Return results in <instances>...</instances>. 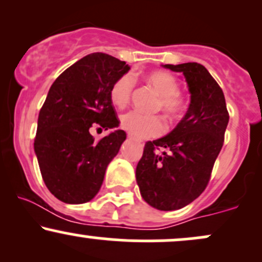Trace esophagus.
Masks as SVG:
<instances>
[{"label": "esophagus", "instance_id": "esophagus-1", "mask_svg": "<svg viewBox=\"0 0 262 262\" xmlns=\"http://www.w3.org/2000/svg\"><path fill=\"white\" fill-rule=\"evenodd\" d=\"M128 138H133V135H130V134H129V135H128Z\"/></svg>", "mask_w": 262, "mask_h": 262}]
</instances>
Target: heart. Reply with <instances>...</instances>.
<instances>
[{"label": "heart", "mask_w": 262, "mask_h": 262, "mask_svg": "<svg viewBox=\"0 0 262 262\" xmlns=\"http://www.w3.org/2000/svg\"><path fill=\"white\" fill-rule=\"evenodd\" d=\"M146 81L149 85L155 89L159 93L158 108H161L164 113L171 119L176 118L185 110V100L179 93L180 85L177 80L166 71H152L148 74ZM135 79L132 74L122 75L116 80L111 87L110 97L114 106L123 108L129 103L133 93ZM121 125L124 130L135 138L145 139V138L158 137L165 130V123L160 116H150L138 111H130L123 114Z\"/></svg>", "instance_id": "b5f03b06"}]
</instances>
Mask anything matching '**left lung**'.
Masks as SVG:
<instances>
[{
    "instance_id": "1",
    "label": "left lung",
    "mask_w": 262,
    "mask_h": 262,
    "mask_svg": "<svg viewBox=\"0 0 262 262\" xmlns=\"http://www.w3.org/2000/svg\"><path fill=\"white\" fill-rule=\"evenodd\" d=\"M164 68L185 76L191 102L173 130L145 144L135 177L146 203L159 210H176L193 202L208 185L229 113L223 91L203 65Z\"/></svg>"
}]
</instances>
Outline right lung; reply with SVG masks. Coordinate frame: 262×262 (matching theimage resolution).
Returning <instances> with one entry per match:
<instances>
[{
    "mask_svg": "<svg viewBox=\"0 0 262 262\" xmlns=\"http://www.w3.org/2000/svg\"><path fill=\"white\" fill-rule=\"evenodd\" d=\"M129 66L114 56L93 53L54 81L38 117L34 151L45 186L69 204L91 201L106 169L127 138L117 129L95 141L90 130L119 125L111 87Z\"/></svg>",
    "mask_w": 262,
    "mask_h": 262,
    "instance_id": "right-lung-1",
    "label": "right lung"
}]
</instances>
